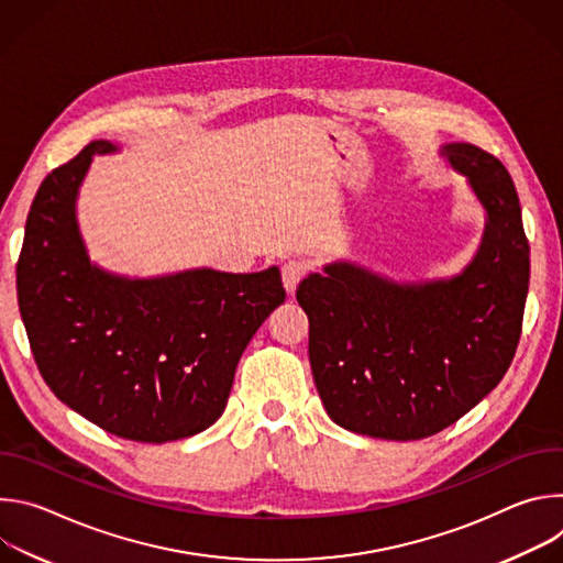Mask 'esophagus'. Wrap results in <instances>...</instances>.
<instances>
[{
	"label": "esophagus",
	"instance_id": "esophagus-1",
	"mask_svg": "<svg viewBox=\"0 0 563 563\" xmlns=\"http://www.w3.org/2000/svg\"><path fill=\"white\" fill-rule=\"evenodd\" d=\"M305 274H307V263L300 261V258H289L283 265V285H285L287 294L296 291V287L305 278Z\"/></svg>",
	"mask_w": 563,
	"mask_h": 563
}]
</instances>
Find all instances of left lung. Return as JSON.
<instances>
[{
	"label": "left lung",
	"instance_id": "8db88e82",
	"mask_svg": "<svg viewBox=\"0 0 563 563\" xmlns=\"http://www.w3.org/2000/svg\"><path fill=\"white\" fill-rule=\"evenodd\" d=\"M441 155L486 209L461 274L396 283L339 261L296 289L320 400L356 434L417 441L445 430L499 385L517 352L530 247L515 183L474 144H443Z\"/></svg>",
	"mask_w": 563,
	"mask_h": 563
}]
</instances>
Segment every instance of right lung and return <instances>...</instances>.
Here are the masks:
<instances>
[{"label":"right lung","mask_w":563,"mask_h":563,"mask_svg":"<svg viewBox=\"0 0 563 563\" xmlns=\"http://www.w3.org/2000/svg\"><path fill=\"white\" fill-rule=\"evenodd\" d=\"M93 140L37 189L18 261V302L51 391L98 428L140 443L194 437L224 412L240 356L285 300L278 267L129 278L91 263L77 194Z\"/></svg>","instance_id":"1"}]
</instances>
